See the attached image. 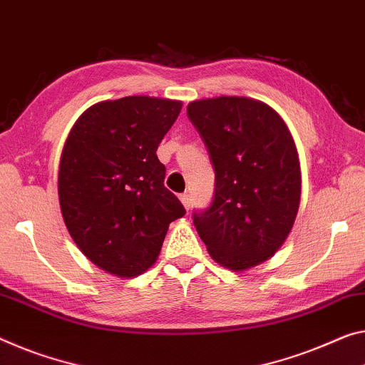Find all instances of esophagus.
<instances>
[{
	"label": "esophagus",
	"instance_id": "esophagus-1",
	"mask_svg": "<svg viewBox=\"0 0 365 365\" xmlns=\"http://www.w3.org/2000/svg\"><path fill=\"white\" fill-rule=\"evenodd\" d=\"M179 200H181V202H182L184 209H186V210H189V204H190L189 194H187V192H182V194H179Z\"/></svg>",
	"mask_w": 365,
	"mask_h": 365
}]
</instances>
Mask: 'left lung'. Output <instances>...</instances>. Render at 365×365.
Instances as JSON below:
<instances>
[{"label": "left lung", "instance_id": "8db88e82", "mask_svg": "<svg viewBox=\"0 0 365 365\" xmlns=\"http://www.w3.org/2000/svg\"><path fill=\"white\" fill-rule=\"evenodd\" d=\"M187 117L215 170L209 209L194 225L212 259L232 271L267 261L299 212L302 176L290 130L271 106L243 96L189 103Z\"/></svg>", "mask_w": 365, "mask_h": 365}]
</instances>
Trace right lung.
I'll use <instances>...</instances> for the list:
<instances>
[{
	"mask_svg": "<svg viewBox=\"0 0 365 365\" xmlns=\"http://www.w3.org/2000/svg\"><path fill=\"white\" fill-rule=\"evenodd\" d=\"M181 101L125 96L78 117L63 145L58 199L81 253L117 277H135L158 259L168 227L186 210L165 187L156 150Z\"/></svg>",
	"mask_w": 365,
	"mask_h": 365,
	"instance_id": "right-lung-1",
	"label": "right lung"
}]
</instances>
